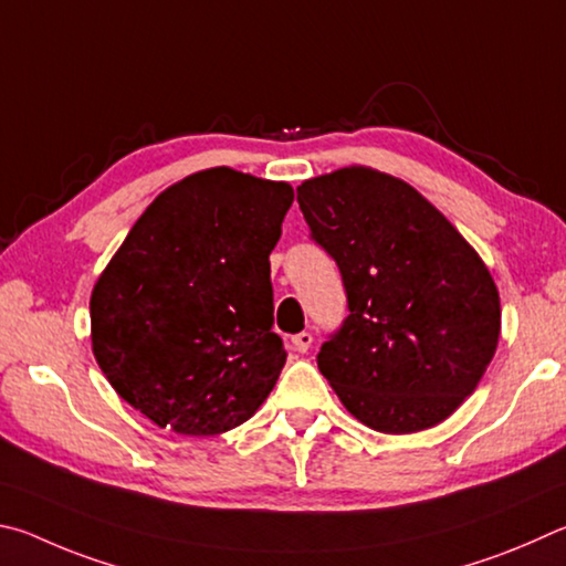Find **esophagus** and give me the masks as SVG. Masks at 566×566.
Instances as JSON below:
<instances>
[{
    "label": "esophagus",
    "mask_w": 566,
    "mask_h": 566,
    "mask_svg": "<svg viewBox=\"0 0 566 566\" xmlns=\"http://www.w3.org/2000/svg\"><path fill=\"white\" fill-rule=\"evenodd\" d=\"M291 343H293V348L298 350V353H308V348L313 345V335L308 333V331H303V333H295L293 338H291Z\"/></svg>",
    "instance_id": "1"
}]
</instances>
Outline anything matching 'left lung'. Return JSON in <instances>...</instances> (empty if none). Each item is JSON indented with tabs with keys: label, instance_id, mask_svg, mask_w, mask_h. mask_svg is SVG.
<instances>
[{
	"label": "left lung",
	"instance_id": "1",
	"mask_svg": "<svg viewBox=\"0 0 566 566\" xmlns=\"http://www.w3.org/2000/svg\"><path fill=\"white\" fill-rule=\"evenodd\" d=\"M311 238L343 277L350 315L318 368L363 424L434 428L478 388L500 338V293L454 226L400 178L365 166L298 186Z\"/></svg>",
	"mask_w": 566,
	"mask_h": 566
}]
</instances>
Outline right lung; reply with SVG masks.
I'll return each instance as SVG.
<instances>
[{"label": "right lung", "instance_id": "add662e5", "mask_svg": "<svg viewBox=\"0 0 566 566\" xmlns=\"http://www.w3.org/2000/svg\"><path fill=\"white\" fill-rule=\"evenodd\" d=\"M291 203L289 184L198 171L156 196L98 275L94 358L158 428L221 434L273 390L289 353L268 255Z\"/></svg>", "mask_w": 566, "mask_h": 566}]
</instances>
